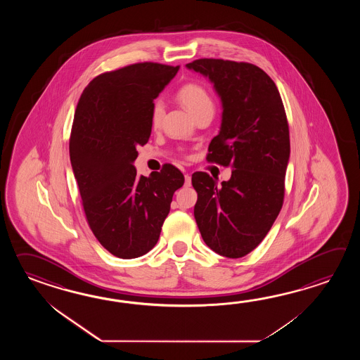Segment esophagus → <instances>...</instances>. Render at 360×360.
<instances>
[{
	"label": "esophagus",
	"mask_w": 360,
	"mask_h": 360,
	"mask_svg": "<svg viewBox=\"0 0 360 360\" xmlns=\"http://www.w3.org/2000/svg\"><path fill=\"white\" fill-rule=\"evenodd\" d=\"M185 186H191V175H188V174H185Z\"/></svg>",
	"instance_id": "esophagus-1"
}]
</instances>
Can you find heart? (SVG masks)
I'll use <instances>...</instances> for the list:
<instances>
[{
  "mask_svg": "<svg viewBox=\"0 0 360 360\" xmlns=\"http://www.w3.org/2000/svg\"><path fill=\"white\" fill-rule=\"evenodd\" d=\"M177 99L193 117L203 112H214V101L205 87L200 84H188L177 92ZM165 109L161 101H157L152 109V124L158 127L161 124Z\"/></svg>",
  "mask_w": 360,
  "mask_h": 360,
  "instance_id": "obj_1",
  "label": "heart"
}]
</instances>
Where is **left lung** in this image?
Returning <instances> with one entry per match:
<instances>
[{
    "mask_svg": "<svg viewBox=\"0 0 360 360\" xmlns=\"http://www.w3.org/2000/svg\"><path fill=\"white\" fill-rule=\"evenodd\" d=\"M186 68L208 78L221 101V126L207 158L233 167L220 185L206 172L193 174L194 217L212 251L243 257L260 245L283 205L290 131L282 98L274 81L250 63L198 59Z\"/></svg>",
    "mask_w": 360,
    "mask_h": 360,
    "instance_id": "obj_1",
    "label": "left lung"
}]
</instances>
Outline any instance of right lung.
I'll use <instances>...</instances> for the list:
<instances>
[{"mask_svg":"<svg viewBox=\"0 0 360 360\" xmlns=\"http://www.w3.org/2000/svg\"><path fill=\"white\" fill-rule=\"evenodd\" d=\"M179 67L138 63L95 77L77 104L69 155L94 236L112 255L135 259L158 242L184 175L172 165L138 176V146L152 132L154 99Z\"/></svg>","mask_w":360,"mask_h":360,"instance_id":"add662e5","label":"right lung"}]
</instances>
